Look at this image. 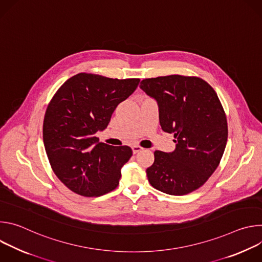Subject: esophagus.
<instances>
[{"label": "esophagus", "mask_w": 262, "mask_h": 262, "mask_svg": "<svg viewBox=\"0 0 262 262\" xmlns=\"http://www.w3.org/2000/svg\"><path fill=\"white\" fill-rule=\"evenodd\" d=\"M132 149H133V152H134L135 155L143 150V148H142L141 146H139V145H134V146L132 147Z\"/></svg>", "instance_id": "obj_1"}]
</instances>
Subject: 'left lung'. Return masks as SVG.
<instances>
[{
    "label": "left lung",
    "instance_id": "1",
    "mask_svg": "<svg viewBox=\"0 0 262 262\" xmlns=\"http://www.w3.org/2000/svg\"><path fill=\"white\" fill-rule=\"evenodd\" d=\"M140 88L159 104L162 129L174 134L173 152L155 151L147 168L155 189L175 196L202 186L217 168L225 150L228 126L212 87L197 77L172 74L145 79Z\"/></svg>",
    "mask_w": 262,
    "mask_h": 262
}]
</instances>
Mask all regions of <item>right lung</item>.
Segmentation results:
<instances>
[{
	"instance_id": "add662e5",
	"label": "right lung",
	"mask_w": 262,
	"mask_h": 262,
	"mask_svg": "<svg viewBox=\"0 0 262 262\" xmlns=\"http://www.w3.org/2000/svg\"><path fill=\"white\" fill-rule=\"evenodd\" d=\"M139 83L81 72L50 101L43 120L46 151L54 173L73 193L98 197L118 186L132 148L101 143L95 134L107 126L116 106Z\"/></svg>"
}]
</instances>
